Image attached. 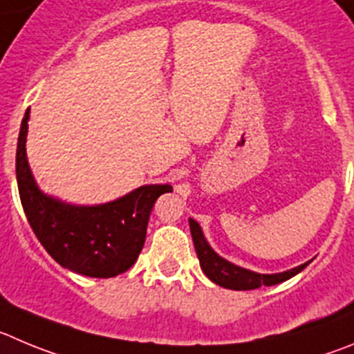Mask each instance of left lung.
<instances>
[{
	"label": "left lung",
	"mask_w": 354,
	"mask_h": 354,
	"mask_svg": "<svg viewBox=\"0 0 354 354\" xmlns=\"http://www.w3.org/2000/svg\"><path fill=\"white\" fill-rule=\"evenodd\" d=\"M190 232H192L194 246H196L197 257H199L201 269L204 270L211 281L216 283V285L223 286V288L229 290H255L260 286H272L277 283H283L290 277H293L295 274H299L300 270L306 269L307 263L304 266L295 267L292 270H286L281 274H259L252 272V270H246L243 267H237L234 263L227 262L225 259L218 257L216 253L211 250V246L207 244V241L204 239V234L201 230L199 223L196 220L190 218Z\"/></svg>",
	"instance_id": "1"
}]
</instances>
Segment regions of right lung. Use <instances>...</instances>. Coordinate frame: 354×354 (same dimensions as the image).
<instances>
[{
  "label": "right lung",
  "mask_w": 354,
  "mask_h": 354,
  "mask_svg": "<svg viewBox=\"0 0 354 354\" xmlns=\"http://www.w3.org/2000/svg\"><path fill=\"white\" fill-rule=\"evenodd\" d=\"M29 110L19 132L15 173L19 196L32 232L48 255L88 277H115L136 262L155 201L169 185H147L101 206H69L41 194L26 157Z\"/></svg>",
  "instance_id": "obj_1"
}]
</instances>
